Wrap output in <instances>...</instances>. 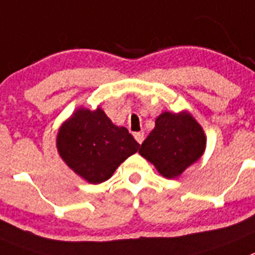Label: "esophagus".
<instances>
[{
	"instance_id": "obj_1",
	"label": "esophagus",
	"mask_w": 255,
	"mask_h": 255,
	"mask_svg": "<svg viewBox=\"0 0 255 255\" xmlns=\"http://www.w3.org/2000/svg\"><path fill=\"white\" fill-rule=\"evenodd\" d=\"M133 136H134V138H136V141L138 142V143H142L144 139V133L143 132H136L133 133Z\"/></svg>"
}]
</instances>
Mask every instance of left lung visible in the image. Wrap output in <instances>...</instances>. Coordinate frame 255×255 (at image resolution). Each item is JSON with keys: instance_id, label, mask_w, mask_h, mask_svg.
<instances>
[{"instance_id": "1", "label": "left lung", "mask_w": 255, "mask_h": 255, "mask_svg": "<svg viewBox=\"0 0 255 255\" xmlns=\"http://www.w3.org/2000/svg\"><path fill=\"white\" fill-rule=\"evenodd\" d=\"M206 148L201 126L188 113L165 112L155 121V128L138 152L152 162L165 178H176L199 159Z\"/></svg>"}]
</instances>
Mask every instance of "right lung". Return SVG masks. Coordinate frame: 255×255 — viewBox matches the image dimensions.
<instances>
[{
    "mask_svg": "<svg viewBox=\"0 0 255 255\" xmlns=\"http://www.w3.org/2000/svg\"><path fill=\"white\" fill-rule=\"evenodd\" d=\"M138 147L127 128L114 126L100 108L94 112L79 109L59 128L57 136L62 159L93 184L108 180Z\"/></svg>",
    "mask_w": 255,
    "mask_h": 255,
    "instance_id": "1",
    "label": "right lung"
}]
</instances>
